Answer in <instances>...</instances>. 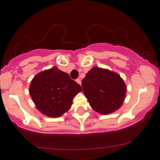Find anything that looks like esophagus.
<instances>
[{
    "mask_svg": "<svg viewBox=\"0 0 160 160\" xmlns=\"http://www.w3.org/2000/svg\"><path fill=\"white\" fill-rule=\"evenodd\" d=\"M76 82H77V83H79V84H80V85H81V80H80V78L77 79V80H76Z\"/></svg>",
    "mask_w": 160,
    "mask_h": 160,
    "instance_id": "34e87169",
    "label": "esophagus"
}]
</instances>
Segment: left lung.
<instances>
[{
  "mask_svg": "<svg viewBox=\"0 0 160 160\" xmlns=\"http://www.w3.org/2000/svg\"><path fill=\"white\" fill-rule=\"evenodd\" d=\"M82 88L91 108L102 115L119 109L126 98L127 85L119 74L97 66L82 80Z\"/></svg>",
  "mask_w": 160,
  "mask_h": 160,
  "instance_id": "1",
  "label": "left lung"
}]
</instances>
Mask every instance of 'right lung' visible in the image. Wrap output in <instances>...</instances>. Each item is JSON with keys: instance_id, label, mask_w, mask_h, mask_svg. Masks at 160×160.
Masks as SVG:
<instances>
[{"instance_id": "1", "label": "right lung", "mask_w": 160, "mask_h": 160, "mask_svg": "<svg viewBox=\"0 0 160 160\" xmlns=\"http://www.w3.org/2000/svg\"><path fill=\"white\" fill-rule=\"evenodd\" d=\"M80 91V85L55 66L37 73L31 80L29 89L36 108L53 118L69 111L72 99Z\"/></svg>"}]
</instances>
